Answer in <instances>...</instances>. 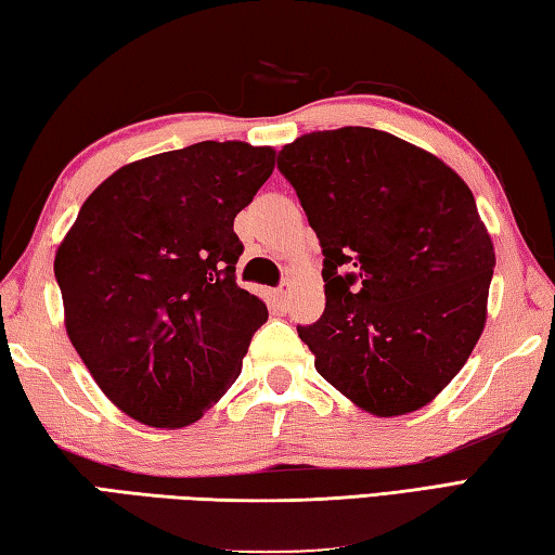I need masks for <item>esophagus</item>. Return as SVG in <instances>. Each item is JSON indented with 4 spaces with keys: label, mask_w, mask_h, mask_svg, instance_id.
Segmentation results:
<instances>
[{
    "label": "esophagus",
    "mask_w": 555,
    "mask_h": 555,
    "mask_svg": "<svg viewBox=\"0 0 555 555\" xmlns=\"http://www.w3.org/2000/svg\"><path fill=\"white\" fill-rule=\"evenodd\" d=\"M274 304H276L279 308L286 306V288H276V291H274Z\"/></svg>",
    "instance_id": "esophagus-1"
}]
</instances>
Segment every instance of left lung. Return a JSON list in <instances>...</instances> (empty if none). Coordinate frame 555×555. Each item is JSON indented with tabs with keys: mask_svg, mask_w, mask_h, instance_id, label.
<instances>
[{
	"mask_svg": "<svg viewBox=\"0 0 555 555\" xmlns=\"http://www.w3.org/2000/svg\"><path fill=\"white\" fill-rule=\"evenodd\" d=\"M322 247L325 312L298 337L318 374L378 417L420 410L466 364L488 315L495 249L449 165L376 128L279 153Z\"/></svg>",
	"mask_w": 555,
	"mask_h": 555,
	"instance_id": "1",
	"label": "left lung"
}]
</instances>
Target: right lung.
<instances>
[{
    "instance_id": "add662e5",
    "label": "right lung",
    "mask_w": 555,
    "mask_h": 555,
    "mask_svg": "<svg viewBox=\"0 0 555 555\" xmlns=\"http://www.w3.org/2000/svg\"><path fill=\"white\" fill-rule=\"evenodd\" d=\"M274 147L189 145L120 167L55 255L67 337L104 396L150 427H186L225 396L269 312L237 286L235 216Z\"/></svg>"
}]
</instances>
